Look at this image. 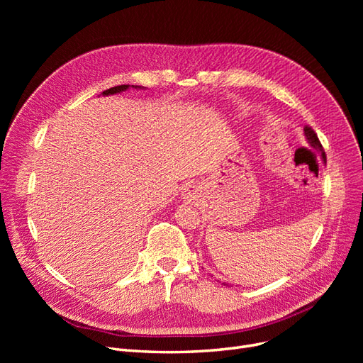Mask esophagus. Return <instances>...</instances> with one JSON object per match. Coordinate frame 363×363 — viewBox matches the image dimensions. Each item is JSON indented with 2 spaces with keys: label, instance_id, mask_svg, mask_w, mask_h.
<instances>
[{
  "label": "esophagus",
  "instance_id": "1",
  "mask_svg": "<svg viewBox=\"0 0 363 363\" xmlns=\"http://www.w3.org/2000/svg\"><path fill=\"white\" fill-rule=\"evenodd\" d=\"M200 194H201L200 186H197V185H188L185 188V191H184V199L186 201H194V200H197L200 197Z\"/></svg>",
  "mask_w": 363,
  "mask_h": 363
}]
</instances>
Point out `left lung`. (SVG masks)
<instances>
[{
	"mask_svg": "<svg viewBox=\"0 0 363 363\" xmlns=\"http://www.w3.org/2000/svg\"><path fill=\"white\" fill-rule=\"evenodd\" d=\"M304 135H306L308 143L311 144V147H312L313 150H316V151L320 152V156H322L323 162H327L325 151H323V147H322V144H320V141H319V138H318V135H316V132H315L309 125L304 126Z\"/></svg>",
	"mask_w": 363,
	"mask_h": 363,
	"instance_id": "1",
	"label": "left lung"
}]
</instances>
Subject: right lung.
<instances>
[{"label":"right lung","mask_w":363,"mask_h":363,"mask_svg":"<svg viewBox=\"0 0 363 363\" xmlns=\"http://www.w3.org/2000/svg\"><path fill=\"white\" fill-rule=\"evenodd\" d=\"M133 86V85H132ZM129 88V85H119V86H113V88H110V89H106V91H103L101 94L103 95H110V94H118V92H122V91H125V89H128ZM135 88H138V86H135Z\"/></svg>","instance_id":"add662e5"}]
</instances>
